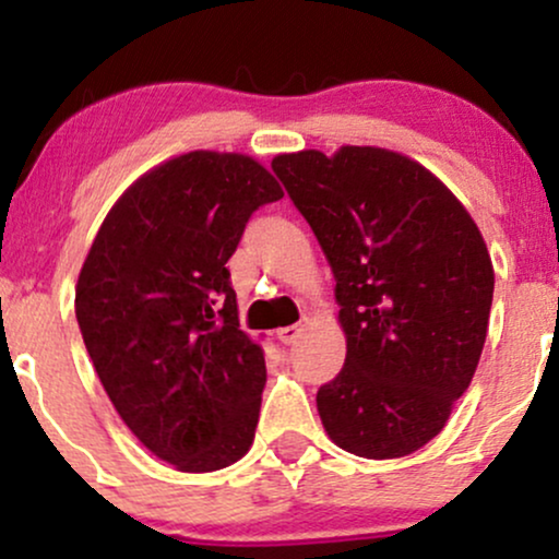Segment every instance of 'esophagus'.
Segmentation results:
<instances>
[{"label": "esophagus", "mask_w": 559, "mask_h": 559, "mask_svg": "<svg viewBox=\"0 0 559 559\" xmlns=\"http://www.w3.org/2000/svg\"><path fill=\"white\" fill-rule=\"evenodd\" d=\"M305 329H307V320H301L297 325H284V329H278V338L284 344H294L301 333H305Z\"/></svg>", "instance_id": "34e87169"}]
</instances>
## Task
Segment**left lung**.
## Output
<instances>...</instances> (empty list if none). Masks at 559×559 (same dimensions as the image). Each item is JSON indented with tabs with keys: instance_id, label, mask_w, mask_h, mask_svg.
Here are the masks:
<instances>
[{
	"instance_id": "left-lung-1",
	"label": "left lung",
	"mask_w": 559,
	"mask_h": 559,
	"mask_svg": "<svg viewBox=\"0 0 559 559\" xmlns=\"http://www.w3.org/2000/svg\"><path fill=\"white\" fill-rule=\"evenodd\" d=\"M273 170L336 278L346 360L318 391L325 433L357 457H407L441 433L478 368L493 297L484 236L400 152L301 150Z\"/></svg>"
}]
</instances>
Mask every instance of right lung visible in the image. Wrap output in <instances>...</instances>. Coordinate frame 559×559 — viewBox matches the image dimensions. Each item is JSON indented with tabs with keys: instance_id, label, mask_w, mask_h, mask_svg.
Returning <instances> with one entry per match:
<instances>
[{
	"instance_id": "right-lung-1",
	"label": "right lung",
	"mask_w": 559,
	"mask_h": 559,
	"mask_svg": "<svg viewBox=\"0 0 559 559\" xmlns=\"http://www.w3.org/2000/svg\"><path fill=\"white\" fill-rule=\"evenodd\" d=\"M284 197L241 152L194 150L139 176L96 230L75 318L131 433L181 473L239 463L265 386L262 344L239 329L226 262L249 215Z\"/></svg>"
}]
</instances>
